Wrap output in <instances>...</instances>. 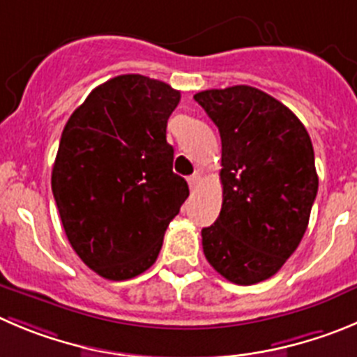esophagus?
<instances>
[{"instance_id": "34e87169", "label": "esophagus", "mask_w": 357, "mask_h": 357, "mask_svg": "<svg viewBox=\"0 0 357 357\" xmlns=\"http://www.w3.org/2000/svg\"><path fill=\"white\" fill-rule=\"evenodd\" d=\"M201 179H202V176H201V172H194V174L190 176L188 178V185H190V188H195V186L199 185V183H201Z\"/></svg>"}]
</instances>
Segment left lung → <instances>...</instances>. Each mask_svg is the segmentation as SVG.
<instances>
[{"label":"left lung","mask_w":357,"mask_h":357,"mask_svg":"<svg viewBox=\"0 0 357 357\" xmlns=\"http://www.w3.org/2000/svg\"><path fill=\"white\" fill-rule=\"evenodd\" d=\"M222 139V211L202 229L209 264L238 285L275 275L301 243L319 188L314 146L284 103L252 86L194 96Z\"/></svg>","instance_id":"obj_1"}]
</instances>
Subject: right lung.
<instances>
[{"instance_id": "1", "label": "right lung", "mask_w": 357, "mask_h": 357, "mask_svg": "<svg viewBox=\"0 0 357 357\" xmlns=\"http://www.w3.org/2000/svg\"><path fill=\"white\" fill-rule=\"evenodd\" d=\"M179 98L162 81L118 75L93 89L63 128L52 194L72 248L103 278L151 268L188 197L165 135Z\"/></svg>"}]
</instances>
